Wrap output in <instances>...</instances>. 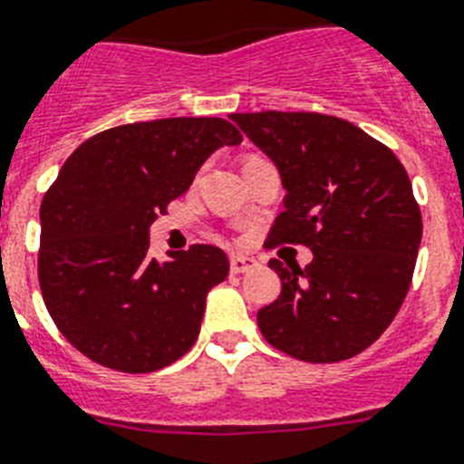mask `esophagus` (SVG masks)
Listing matches in <instances>:
<instances>
[{
    "instance_id": "esophagus-1",
    "label": "esophagus",
    "mask_w": 464,
    "mask_h": 464,
    "mask_svg": "<svg viewBox=\"0 0 464 464\" xmlns=\"http://www.w3.org/2000/svg\"><path fill=\"white\" fill-rule=\"evenodd\" d=\"M256 268V259L252 256H243V255H233L231 256V274H247Z\"/></svg>"
}]
</instances>
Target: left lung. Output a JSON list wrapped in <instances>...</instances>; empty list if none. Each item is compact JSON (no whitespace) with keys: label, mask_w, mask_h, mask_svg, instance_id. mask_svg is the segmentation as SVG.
Returning a JSON list of instances; mask_svg holds the SVG:
<instances>
[{"label":"left lung","mask_w":464,"mask_h":464,"mask_svg":"<svg viewBox=\"0 0 464 464\" xmlns=\"http://www.w3.org/2000/svg\"><path fill=\"white\" fill-rule=\"evenodd\" d=\"M285 188L266 245H306L311 264L280 276L278 299L256 314L266 342L306 363L344 361L399 314L422 240L406 169L384 143L321 112H236Z\"/></svg>","instance_id":"8db88e82"}]
</instances>
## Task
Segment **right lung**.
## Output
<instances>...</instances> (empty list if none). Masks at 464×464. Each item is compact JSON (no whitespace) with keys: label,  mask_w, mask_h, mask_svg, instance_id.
<instances>
[{"label":"right lung","mask_w":464,"mask_h":464,"mask_svg":"<svg viewBox=\"0 0 464 464\" xmlns=\"http://www.w3.org/2000/svg\"><path fill=\"white\" fill-rule=\"evenodd\" d=\"M240 131L221 118L112 127L65 160L40 208V287L65 340L93 363L153 372L196 344L208 292L228 276L214 245L148 256L150 224Z\"/></svg>","instance_id":"right-lung-1"}]
</instances>
